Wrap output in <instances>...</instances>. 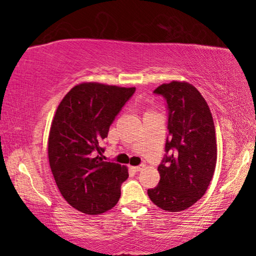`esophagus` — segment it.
I'll use <instances>...</instances> for the list:
<instances>
[{"label": "esophagus", "instance_id": "34e87169", "mask_svg": "<svg viewBox=\"0 0 256 256\" xmlns=\"http://www.w3.org/2000/svg\"><path fill=\"white\" fill-rule=\"evenodd\" d=\"M134 170L136 172H141L142 170H144V164H140V166H134V167H132Z\"/></svg>", "mask_w": 256, "mask_h": 256}]
</instances>
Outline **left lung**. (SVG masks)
Masks as SVG:
<instances>
[{"mask_svg":"<svg viewBox=\"0 0 256 256\" xmlns=\"http://www.w3.org/2000/svg\"><path fill=\"white\" fill-rule=\"evenodd\" d=\"M154 94H162L168 106L166 156L158 166L159 184L148 190L150 200L160 209H188L204 196L216 164L214 118L200 92L186 81L162 84Z\"/></svg>","mask_w":256,"mask_h":256,"instance_id":"left-lung-1","label":"left lung"}]
</instances>
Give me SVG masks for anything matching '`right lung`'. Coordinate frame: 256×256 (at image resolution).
Wrapping results in <instances>:
<instances>
[{
	"label": "right lung",
	"instance_id": "obj_1",
	"mask_svg": "<svg viewBox=\"0 0 256 256\" xmlns=\"http://www.w3.org/2000/svg\"><path fill=\"white\" fill-rule=\"evenodd\" d=\"M136 88L81 82L68 92L52 120L48 162L62 196L86 214L116 206L128 170L105 162L102 141Z\"/></svg>",
	"mask_w": 256,
	"mask_h": 256
}]
</instances>
